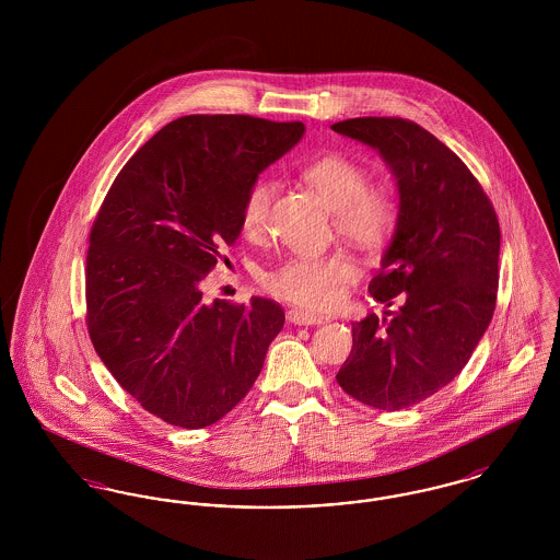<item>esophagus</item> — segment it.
Segmentation results:
<instances>
[{
  "instance_id": "1",
  "label": "esophagus",
  "mask_w": 560,
  "mask_h": 560,
  "mask_svg": "<svg viewBox=\"0 0 560 560\" xmlns=\"http://www.w3.org/2000/svg\"><path fill=\"white\" fill-rule=\"evenodd\" d=\"M288 320L293 323V325H320L325 319L319 317V315L308 313V311H298V308H293V311L288 313Z\"/></svg>"
}]
</instances>
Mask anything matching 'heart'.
<instances>
[{
    "label": "heart",
    "instance_id": "obj_1",
    "mask_svg": "<svg viewBox=\"0 0 560 560\" xmlns=\"http://www.w3.org/2000/svg\"><path fill=\"white\" fill-rule=\"evenodd\" d=\"M302 174L336 212L334 218L340 235L365 249L384 245L393 235L399 222V201L390 188L372 187L368 170L359 161L342 153H327L306 163ZM272 190L270 180H258L247 190L241 208V222L247 233L265 226ZM354 277L357 262L342 252L329 256H293L268 270L265 288L295 304L323 308L336 300L340 285Z\"/></svg>",
    "mask_w": 560,
    "mask_h": 560
}]
</instances>
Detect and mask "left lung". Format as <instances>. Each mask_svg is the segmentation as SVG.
<instances>
[{
  "label": "left lung",
  "mask_w": 560,
  "mask_h": 560,
  "mask_svg": "<svg viewBox=\"0 0 560 560\" xmlns=\"http://www.w3.org/2000/svg\"><path fill=\"white\" fill-rule=\"evenodd\" d=\"M331 130L375 149L399 192V222L370 283L377 302L399 308L352 323L336 380L352 399L399 411L447 386L487 331L500 222L464 161L418 124L357 117Z\"/></svg>",
  "instance_id": "left-lung-1"
}]
</instances>
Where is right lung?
<instances>
[{
	"label": "right lung",
	"instance_id": "1",
	"mask_svg": "<svg viewBox=\"0 0 560 560\" xmlns=\"http://www.w3.org/2000/svg\"><path fill=\"white\" fill-rule=\"evenodd\" d=\"M304 124L187 115L133 153L90 235L88 331L119 386L172 427L224 418L262 372L283 308L203 302L201 281L241 235L247 190Z\"/></svg>",
	"mask_w": 560,
	"mask_h": 560
}]
</instances>
